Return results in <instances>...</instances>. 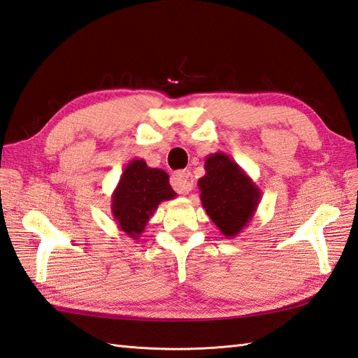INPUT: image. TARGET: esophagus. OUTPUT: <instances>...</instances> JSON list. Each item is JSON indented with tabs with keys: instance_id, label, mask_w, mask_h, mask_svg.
<instances>
[{
	"instance_id": "esophagus-1",
	"label": "esophagus",
	"mask_w": 358,
	"mask_h": 358,
	"mask_svg": "<svg viewBox=\"0 0 358 358\" xmlns=\"http://www.w3.org/2000/svg\"><path fill=\"white\" fill-rule=\"evenodd\" d=\"M171 187L176 189L179 194H188L194 187L193 176H191L189 171H185V170L174 173L171 178Z\"/></svg>"
}]
</instances>
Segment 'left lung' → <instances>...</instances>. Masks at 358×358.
<instances>
[{"label":"left lung","mask_w":358,"mask_h":358,"mask_svg":"<svg viewBox=\"0 0 358 358\" xmlns=\"http://www.w3.org/2000/svg\"><path fill=\"white\" fill-rule=\"evenodd\" d=\"M205 171L197 182L202 206L226 238L237 237L257 213L261 191L249 174L223 152L206 156Z\"/></svg>","instance_id":"left-lung-1"}]
</instances>
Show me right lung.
Here are the masks:
<instances>
[{
  "mask_svg": "<svg viewBox=\"0 0 358 358\" xmlns=\"http://www.w3.org/2000/svg\"><path fill=\"white\" fill-rule=\"evenodd\" d=\"M169 174L152 169L144 159L127 164L110 196V211L120 231L138 240L161 202L176 197Z\"/></svg>",
  "mask_w": 358,
  "mask_h": 358,
  "instance_id": "1",
  "label": "right lung"
}]
</instances>
